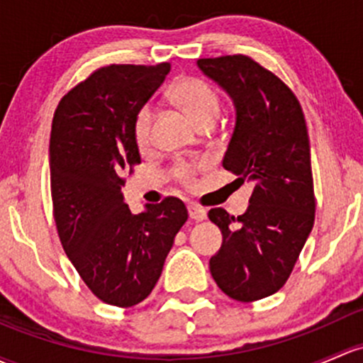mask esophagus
Here are the masks:
<instances>
[{"label": "esophagus", "mask_w": 363, "mask_h": 363, "mask_svg": "<svg viewBox=\"0 0 363 363\" xmlns=\"http://www.w3.org/2000/svg\"><path fill=\"white\" fill-rule=\"evenodd\" d=\"M188 212H189V217H191L193 220H196V223H200V220H203L205 217H207V212H205V208L198 207V205H194V203L188 205Z\"/></svg>", "instance_id": "34e87169"}]
</instances>
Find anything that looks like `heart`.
I'll return each mask as SVG.
<instances>
[{
    "label": "heart",
    "instance_id": "heart-1",
    "mask_svg": "<svg viewBox=\"0 0 363 363\" xmlns=\"http://www.w3.org/2000/svg\"><path fill=\"white\" fill-rule=\"evenodd\" d=\"M170 97L196 127L207 120H216L219 114V97L212 86L200 78H181L172 86ZM151 125L152 108L150 104H144L133 118V139L140 150L151 144ZM196 169V163L179 162L174 167V174L179 181L189 184L194 179Z\"/></svg>",
    "mask_w": 363,
    "mask_h": 363
}]
</instances>
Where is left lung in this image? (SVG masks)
I'll list each match as a JSON object with an SVG mask.
<instances>
[{
	"label": "left lung",
	"instance_id": "obj_1",
	"mask_svg": "<svg viewBox=\"0 0 363 363\" xmlns=\"http://www.w3.org/2000/svg\"><path fill=\"white\" fill-rule=\"evenodd\" d=\"M198 67L235 106L223 167L254 184L249 208L233 217L212 208L223 233L211 273L231 299L250 303L280 291L315 223L310 139L292 90L245 55L200 59Z\"/></svg>",
	"mask_w": 363,
	"mask_h": 363
}]
</instances>
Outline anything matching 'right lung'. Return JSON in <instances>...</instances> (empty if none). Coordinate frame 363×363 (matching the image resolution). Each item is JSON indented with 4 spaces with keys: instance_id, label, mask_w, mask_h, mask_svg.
Masks as SVG:
<instances>
[{
    "instance_id": "1",
    "label": "right lung",
    "mask_w": 363,
    "mask_h": 363,
    "mask_svg": "<svg viewBox=\"0 0 363 363\" xmlns=\"http://www.w3.org/2000/svg\"><path fill=\"white\" fill-rule=\"evenodd\" d=\"M170 64L108 66L64 95L50 133L53 216L67 257L104 303L130 308L150 296L188 220L179 198L132 213L123 174L140 163L133 118Z\"/></svg>"
}]
</instances>
